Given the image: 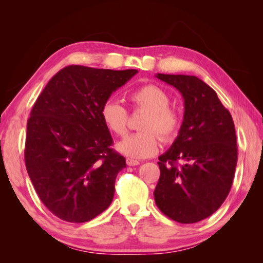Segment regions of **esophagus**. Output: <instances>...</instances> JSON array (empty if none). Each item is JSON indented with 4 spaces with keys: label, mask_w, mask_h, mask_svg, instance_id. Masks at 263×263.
I'll use <instances>...</instances> for the list:
<instances>
[{
    "label": "esophagus",
    "mask_w": 263,
    "mask_h": 263,
    "mask_svg": "<svg viewBox=\"0 0 263 263\" xmlns=\"http://www.w3.org/2000/svg\"><path fill=\"white\" fill-rule=\"evenodd\" d=\"M126 163L128 164V166H138L140 162L138 161V160H135V159H131V158H127L126 159Z\"/></svg>",
    "instance_id": "obj_1"
}]
</instances>
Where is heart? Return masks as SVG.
<instances>
[{"instance_id":"obj_1","label":"heart","mask_w":263,"mask_h":263,"mask_svg":"<svg viewBox=\"0 0 263 263\" xmlns=\"http://www.w3.org/2000/svg\"><path fill=\"white\" fill-rule=\"evenodd\" d=\"M130 100L139 108L148 110L142 128L145 131L132 133L117 144L121 153L133 159H145L158 152L160 139L169 140L180 127V116L169 106L171 99L164 89L155 84H146L133 90ZM101 117L110 131L117 136L127 132V111L117 101L108 100L101 108Z\"/></svg>"}]
</instances>
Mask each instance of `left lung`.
<instances>
[{"mask_svg":"<svg viewBox=\"0 0 263 263\" xmlns=\"http://www.w3.org/2000/svg\"><path fill=\"white\" fill-rule=\"evenodd\" d=\"M184 100L183 122L171 148L159 157L154 199L160 211L182 224L210 217L228 197L237 167L232 116L216 91L193 75L157 74ZM181 161L177 167L175 163Z\"/></svg>","mask_w":263,"mask_h":263,"instance_id":"1","label":"left lung"}]
</instances>
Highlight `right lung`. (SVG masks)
Returning a JSON list of instances; mask_svg holds the SVG:
<instances>
[{"mask_svg": "<svg viewBox=\"0 0 263 263\" xmlns=\"http://www.w3.org/2000/svg\"><path fill=\"white\" fill-rule=\"evenodd\" d=\"M137 69L68 66L53 77L35 101L26 128L25 166L35 191L53 215L86 222L109 208L125 158L101 108Z\"/></svg>", "mask_w": 263, "mask_h": 263, "instance_id": "1", "label": "right lung"}]
</instances>
